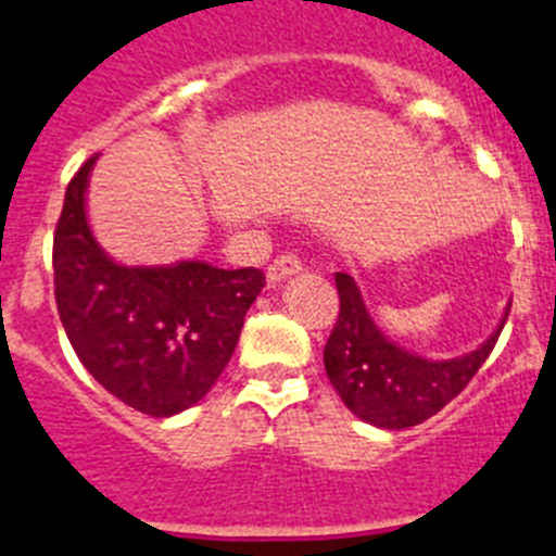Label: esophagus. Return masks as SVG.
Masks as SVG:
<instances>
[{
    "label": "esophagus",
    "instance_id": "1",
    "mask_svg": "<svg viewBox=\"0 0 556 556\" xmlns=\"http://www.w3.org/2000/svg\"><path fill=\"white\" fill-rule=\"evenodd\" d=\"M299 271H302V261H299L293 252H282L277 254L271 261V266H268V282H282L285 277Z\"/></svg>",
    "mask_w": 556,
    "mask_h": 556
}]
</instances>
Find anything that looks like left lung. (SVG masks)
<instances>
[{"label": "left lung", "instance_id": "obj_1", "mask_svg": "<svg viewBox=\"0 0 556 556\" xmlns=\"http://www.w3.org/2000/svg\"><path fill=\"white\" fill-rule=\"evenodd\" d=\"M334 282L340 315L324 349L326 376L342 403L376 428L403 430L442 412L489 359L505 326L460 359L430 362L397 349L376 329L349 274H337Z\"/></svg>", "mask_w": 556, "mask_h": 556}]
</instances>
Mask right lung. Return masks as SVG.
<instances>
[{
    "label": "right lung",
    "mask_w": 556,
    "mask_h": 556,
    "mask_svg": "<svg viewBox=\"0 0 556 556\" xmlns=\"http://www.w3.org/2000/svg\"><path fill=\"white\" fill-rule=\"evenodd\" d=\"M96 159L71 178L56 219V309L76 356L106 392L150 417H173L222 376L266 277L261 268L225 271L197 261L169 268L109 261L85 214Z\"/></svg>",
    "instance_id": "obj_1"
}]
</instances>
